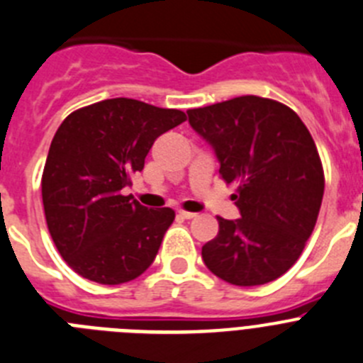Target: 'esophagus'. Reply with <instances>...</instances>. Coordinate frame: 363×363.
I'll return each mask as SVG.
<instances>
[{
	"mask_svg": "<svg viewBox=\"0 0 363 363\" xmlns=\"http://www.w3.org/2000/svg\"><path fill=\"white\" fill-rule=\"evenodd\" d=\"M178 216L184 220H192V218H196V214L189 213V211H178Z\"/></svg>",
	"mask_w": 363,
	"mask_h": 363,
	"instance_id": "34e87169",
	"label": "esophagus"
}]
</instances>
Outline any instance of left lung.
<instances>
[{
    "instance_id": "obj_1",
    "label": "left lung",
    "mask_w": 363,
    "mask_h": 363,
    "mask_svg": "<svg viewBox=\"0 0 363 363\" xmlns=\"http://www.w3.org/2000/svg\"><path fill=\"white\" fill-rule=\"evenodd\" d=\"M187 114L213 147L221 178L236 184L242 216H218L216 238L201 247L205 265L240 287L277 280L300 258L322 205L325 184L313 136L293 108L259 96Z\"/></svg>"
}]
</instances>
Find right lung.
<instances>
[{"mask_svg":"<svg viewBox=\"0 0 363 363\" xmlns=\"http://www.w3.org/2000/svg\"><path fill=\"white\" fill-rule=\"evenodd\" d=\"M185 120L176 108L114 98L74 111L60 125L41 196L57 251L79 277L120 285L150 267L174 211L147 209L121 191L143 169L156 138Z\"/></svg>","mask_w":363,"mask_h":363,"instance_id":"obj_1","label":"right lung"}]
</instances>
